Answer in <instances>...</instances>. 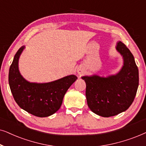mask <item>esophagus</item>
Masks as SVG:
<instances>
[{
    "mask_svg": "<svg viewBox=\"0 0 146 146\" xmlns=\"http://www.w3.org/2000/svg\"><path fill=\"white\" fill-rule=\"evenodd\" d=\"M78 73H79V75H82V73H83V71H81V70H78Z\"/></svg>",
    "mask_w": 146,
    "mask_h": 146,
    "instance_id": "obj_1",
    "label": "esophagus"
}]
</instances>
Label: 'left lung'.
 Segmentation results:
<instances>
[{
	"mask_svg": "<svg viewBox=\"0 0 146 146\" xmlns=\"http://www.w3.org/2000/svg\"><path fill=\"white\" fill-rule=\"evenodd\" d=\"M116 50L123 59L119 73L107 77L98 75L81 77L86 83L87 102L97 115L104 117L125 111L133 103L139 85V71L132 53L123 42Z\"/></svg>",
	"mask_w": 146,
	"mask_h": 146,
	"instance_id": "obj_1",
	"label": "left lung"
}]
</instances>
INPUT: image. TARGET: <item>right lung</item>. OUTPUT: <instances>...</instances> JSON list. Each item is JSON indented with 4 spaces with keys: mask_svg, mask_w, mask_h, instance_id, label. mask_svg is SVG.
<instances>
[{
    "mask_svg": "<svg viewBox=\"0 0 146 146\" xmlns=\"http://www.w3.org/2000/svg\"><path fill=\"white\" fill-rule=\"evenodd\" d=\"M25 47L23 46L18 50L10 67L11 91L15 102L23 110L37 117H48L59 110L64 96L77 77L71 75L48 83L29 82L19 70V59Z\"/></svg>",
    "mask_w": 146,
    "mask_h": 146,
    "instance_id": "add662e5",
    "label": "right lung"
}]
</instances>
